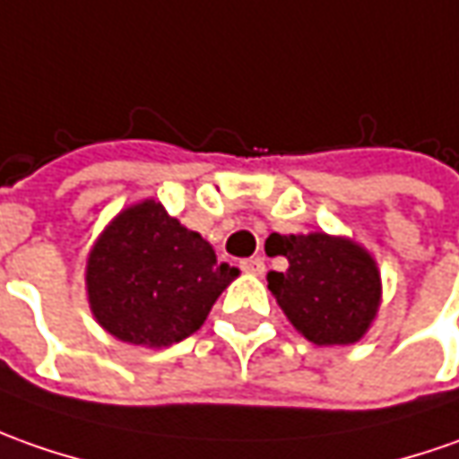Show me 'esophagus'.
<instances>
[{
    "label": "esophagus",
    "instance_id": "34e87169",
    "mask_svg": "<svg viewBox=\"0 0 459 459\" xmlns=\"http://www.w3.org/2000/svg\"><path fill=\"white\" fill-rule=\"evenodd\" d=\"M239 267L245 270V273H250V275H263L265 273V260L263 257H247V260H242Z\"/></svg>",
    "mask_w": 459,
    "mask_h": 459
}]
</instances>
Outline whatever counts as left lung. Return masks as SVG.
Masks as SVG:
<instances>
[{"instance_id": "left-lung-1", "label": "left lung", "mask_w": 459, "mask_h": 459, "mask_svg": "<svg viewBox=\"0 0 459 459\" xmlns=\"http://www.w3.org/2000/svg\"><path fill=\"white\" fill-rule=\"evenodd\" d=\"M280 255L288 257V270H270L267 288L303 336L318 346H346L364 336L381 293L368 252L316 232L280 237Z\"/></svg>"}]
</instances>
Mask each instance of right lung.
<instances>
[{"label":"right lung","instance_id":"1","mask_svg":"<svg viewBox=\"0 0 459 459\" xmlns=\"http://www.w3.org/2000/svg\"><path fill=\"white\" fill-rule=\"evenodd\" d=\"M237 275V267L217 263L199 232L149 199L126 209L100 235L85 280L93 316L108 333L161 349L199 331Z\"/></svg>","mask_w":459,"mask_h":459}]
</instances>
